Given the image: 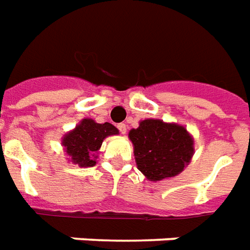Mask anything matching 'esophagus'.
Here are the masks:
<instances>
[{"mask_svg":"<svg viewBox=\"0 0 250 250\" xmlns=\"http://www.w3.org/2000/svg\"><path fill=\"white\" fill-rule=\"evenodd\" d=\"M117 128L120 129V132H121V134H126L128 126H126L125 124H118V126H117Z\"/></svg>","mask_w":250,"mask_h":250,"instance_id":"obj_1","label":"esophagus"}]
</instances>
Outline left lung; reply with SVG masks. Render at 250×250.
<instances>
[{
	"instance_id": "obj_1",
	"label": "left lung",
	"mask_w": 250,
	"mask_h": 250,
	"mask_svg": "<svg viewBox=\"0 0 250 250\" xmlns=\"http://www.w3.org/2000/svg\"><path fill=\"white\" fill-rule=\"evenodd\" d=\"M137 168L150 182L175 178L183 172L194 156V137L175 122L146 118L130 129Z\"/></svg>"
}]
</instances>
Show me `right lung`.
I'll use <instances>...</instances> for the list:
<instances>
[{
	"label": "right lung",
	"mask_w": 250,
	"mask_h": 250,
	"mask_svg": "<svg viewBox=\"0 0 250 250\" xmlns=\"http://www.w3.org/2000/svg\"><path fill=\"white\" fill-rule=\"evenodd\" d=\"M118 133V129L110 122L98 124L91 118H83L75 128L63 136L62 145L68 162L82 168L94 167L104 140Z\"/></svg>",
	"instance_id": "right-lung-1"
}]
</instances>
